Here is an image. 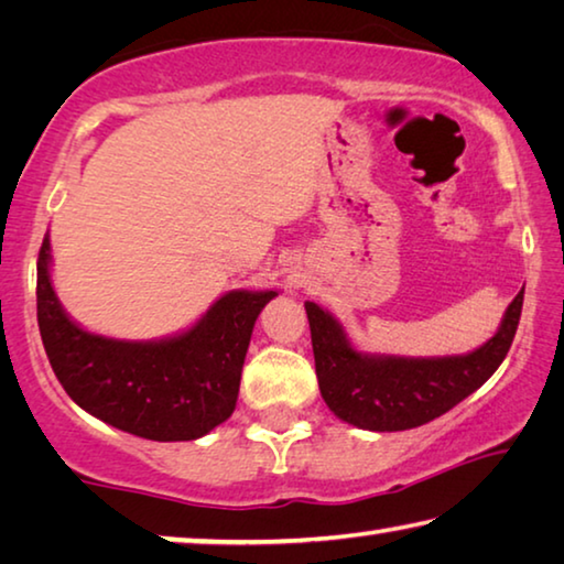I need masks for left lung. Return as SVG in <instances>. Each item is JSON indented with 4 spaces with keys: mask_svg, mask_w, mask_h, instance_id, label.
<instances>
[{
    "mask_svg": "<svg viewBox=\"0 0 564 564\" xmlns=\"http://www.w3.org/2000/svg\"><path fill=\"white\" fill-rule=\"evenodd\" d=\"M524 289L505 311L495 336L467 356H368L350 346L340 323L305 301L321 395L346 423L393 433L431 423L475 393L508 356L522 313Z\"/></svg>",
    "mask_w": 564,
    "mask_h": 564,
    "instance_id": "1",
    "label": "left lung"
}]
</instances>
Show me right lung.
<instances>
[{
  "label": "right lung",
  "instance_id": "right-lung-1",
  "mask_svg": "<svg viewBox=\"0 0 564 564\" xmlns=\"http://www.w3.org/2000/svg\"><path fill=\"white\" fill-rule=\"evenodd\" d=\"M50 236L36 261V321L46 358L76 405L147 441H196L231 417L253 323L275 291H231L174 338L133 343L84 330L50 279Z\"/></svg>",
  "mask_w": 564,
  "mask_h": 564
}]
</instances>
